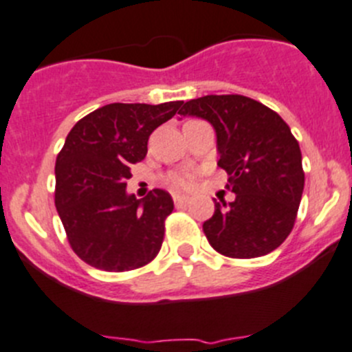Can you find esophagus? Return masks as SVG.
I'll return each mask as SVG.
<instances>
[{
    "mask_svg": "<svg viewBox=\"0 0 352 352\" xmlns=\"http://www.w3.org/2000/svg\"><path fill=\"white\" fill-rule=\"evenodd\" d=\"M173 201H175V205H187V203L191 201V198H189V196L173 195Z\"/></svg>",
    "mask_w": 352,
    "mask_h": 352,
    "instance_id": "obj_1",
    "label": "esophagus"
}]
</instances>
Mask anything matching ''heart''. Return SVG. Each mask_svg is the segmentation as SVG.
<instances>
[{
    "instance_id": "1",
    "label": "heart",
    "mask_w": 352,
    "mask_h": 352,
    "mask_svg": "<svg viewBox=\"0 0 352 352\" xmlns=\"http://www.w3.org/2000/svg\"><path fill=\"white\" fill-rule=\"evenodd\" d=\"M168 182L173 189H187V187L191 186L189 177L182 175V173H173V175L168 179Z\"/></svg>"
}]
</instances>
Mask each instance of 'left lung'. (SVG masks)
<instances>
[{
	"label": "left lung",
	"instance_id": "left-lung-1",
	"mask_svg": "<svg viewBox=\"0 0 352 352\" xmlns=\"http://www.w3.org/2000/svg\"><path fill=\"white\" fill-rule=\"evenodd\" d=\"M180 116L210 121L219 166L229 175L232 203H217L203 232L213 250L255 258L276 250L292 232L304 191L302 154L283 118L245 95H205L186 102Z\"/></svg>",
	"mask_w": 352,
	"mask_h": 352
}]
</instances>
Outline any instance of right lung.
Here are the masks:
<instances>
[{"mask_svg":"<svg viewBox=\"0 0 352 352\" xmlns=\"http://www.w3.org/2000/svg\"><path fill=\"white\" fill-rule=\"evenodd\" d=\"M182 100L107 104L81 118L55 161V206L72 252L91 267L123 272L157 255L173 199L153 189L144 199L126 195L131 166L147 140L175 116Z\"/></svg>","mask_w":352,"mask_h":352,"instance_id":"obj_1","label":"right lung"}]
</instances>
